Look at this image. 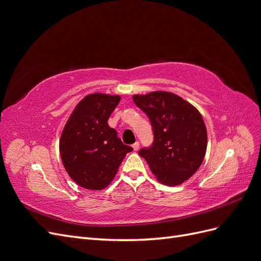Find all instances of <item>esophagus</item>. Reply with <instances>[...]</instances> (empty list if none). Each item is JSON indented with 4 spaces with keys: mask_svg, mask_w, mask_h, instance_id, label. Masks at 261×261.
<instances>
[{
    "mask_svg": "<svg viewBox=\"0 0 261 261\" xmlns=\"http://www.w3.org/2000/svg\"><path fill=\"white\" fill-rule=\"evenodd\" d=\"M133 148H134V150H135V151L139 149V143H138V141H136V143L133 144Z\"/></svg>",
    "mask_w": 261,
    "mask_h": 261,
    "instance_id": "1",
    "label": "esophagus"
}]
</instances>
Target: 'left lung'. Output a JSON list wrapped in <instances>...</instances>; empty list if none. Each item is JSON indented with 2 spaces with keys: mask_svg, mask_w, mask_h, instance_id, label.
<instances>
[{
  "mask_svg": "<svg viewBox=\"0 0 261 261\" xmlns=\"http://www.w3.org/2000/svg\"><path fill=\"white\" fill-rule=\"evenodd\" d=\"M144 111L153 133L151 146L138 153L156 179L174 186L199 169L206 154L207 129L198 110L174 93L154 91L133 97Z\"/></svg>",
  "mask_w": 261,
  "mask_h": 261,
  "instance_id": "left-lung-1",
  "label": "left lung"
}]
</instances>
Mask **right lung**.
I'll use <instances>...</instances> for the list:
<instances>
[{"label":"right lung","instance_id":"add662e5","mask_svg":"<svg viewBox=\"0 0 261 261\" xmlns=\"http://www.w3.org/2000/svg\"><path fill=\"white\" fill-rule=\"evenodd\" d=\"M120 100L118 96L89 94L77 105L63 129L60 140L62 162L68 175L84 188H106L126 153L133 151L108 124Z\"/></svg>","mask_w":261,"mask_h":261}]
</instances>
